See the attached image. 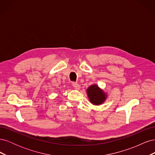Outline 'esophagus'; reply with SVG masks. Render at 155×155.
Returning a JSON list of instances; mask_svg holds the SVG:
<instances>
[{
    "mask_svg": "<svg viewBox=\"0 0 155 155\" xmlns=\"http://www.w3.org/2000/svg\"><path fill=\"white\" fill-rule=\"evenodd\" d=\"M72 86L75 89H76V90H79V88H80V87H81L80 85H79V84L76 82H73L72 83Z\"/></svg>",
    "mask_w": 155,
    "mask_h": 155,
    "instance_id": "obj_1",
    "label": "esophagus"
}]
</instances>
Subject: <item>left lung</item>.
<instances>
[{"instance_id":"obj_1","label":"left lung","mask_w":155,"mask_h":155,"mask_svg":"<svg viewBox=\"0 0 155 155\" xmlns=\"http://www.w3.org/2000/svg\"><path fill=\"white\" fill-rule=\"evenodd\" d=\"M87 94L92 104L100 105L106 99V95L101 89L96 85H91L87 89Z\"/></svg>"}]
</instances>
